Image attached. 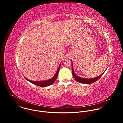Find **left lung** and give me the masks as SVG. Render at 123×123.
<instances>
[{"instance_id":"left-lung-1","label":"left lung","mask_w":123,"mask_h":123,"mask_svg":"<svg viewBox=\"0 0 123 123\" xmlns=\"http://www.w3.org/2000/svg\"><path fill=\"white\" fill-rule=\"evenodd\" d=\"M72 73H73V75L74 77V78H75V80L80 83H83V84H92L93 83L95 82H96V81H97L104 74V73H103L102 74H101L100 75L96 77L95 78H82V77H80L78 76H77L74 73V68H73V62L72 63Z\"/></svg>"}]
</instances>
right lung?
<instances>
[{"instance_id": "obj_1", "label": "right lung", "mask_w": 123, "mask_h": 123, "mask_svg": "<svg viewBox=\"0 0 123 123\" xmlns=\"http://www.w3.org/2000/svg\"><path fill=\"white\" fill-rule=\"evenodd\" d=\"M60 66H61V64H60L55 75L53 76V77H52L51 79H50L49 80H45V81H33L30 80L28 79L27 78H26V77H25V78L27 80H28L31 83H32L34 85H37L38 86H50V85H52V84H54L55 83V80H56V78L58 76V72H59V69H60Z\"/></svg>"}]
</instances>
